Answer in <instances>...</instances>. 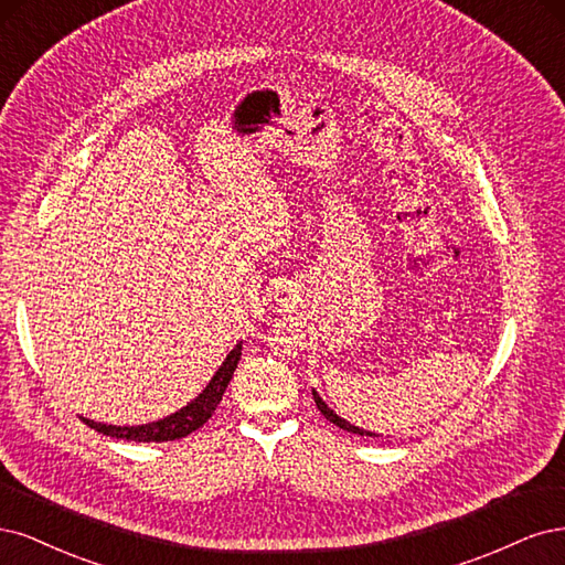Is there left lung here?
Segmentation results:
<instances>
[{"instance_id":"obj_1","label":"left lung","mask_w":565,"mask_h":565,"mask_svg":"<svg viewBox=\"0 0 565 565\" xmlns=\"http://www.w3.org/2000/svg\"><path fill=\"white\" fill-rule=\"evenodd\" d=\"M312 396H315V404H317V408L323 413V417L326 420H331L333 425H338L340 429H344V431H352V434H361V436H375L373 431H363V429H359V427H354V425H350V423H344L342 417H338L329 406H326L323 402H321V396L317 394V392H312Z\"/></svg>"}]
</instances>
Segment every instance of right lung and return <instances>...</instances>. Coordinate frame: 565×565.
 <instances>
[{
  "instance_id": "add662e5",
  "label": "right lung",
  "mask_w": 565,
  "mask_h": 565,
  "mask_svg": "<svg viewBox=\"0 0 565 565\" xmlns=\"http://www.w3.org/2000/svg\"><path fill=\"white\" fill-rule=\"evenodd\" d=\"M242 359V344L227 354V359L223 361V366L217 369V373L211 377V382L206 385V390L199 394L192 404H188L185 408H180L178 413L163 417L159 423L152 425H140V427H113V425H100L94 420H82L105 436H115V439H126V441H175V439H185L188 434L196 431L204 423H209V417L213 415V411L217 408V404L223 402V394L230 385V380L234 375L236 363Z\"/></svg>"
}]
</instances>
